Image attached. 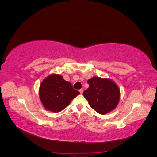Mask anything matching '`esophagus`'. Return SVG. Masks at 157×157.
<instances>
[{"label": "esophagus", "mask_w": 157, "mask_h": 157, "mask_svg": "<svg viewBox=\"0 0 157 157\" xmlns=\"http://www.w3.org/2000/svg\"><path fill=\"white\" fill-rule=\"evenodd\" d=\"M79 92H80V94H82L83 93V92H84V90H83L82 88H81V89H80V90H79Z\"/></svg>", "instance_id": "esophagus-1"}]
</instances>
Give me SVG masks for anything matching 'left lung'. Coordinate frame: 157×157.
I'll return each mask as SVG.
<instances>
[{
    "label": "left lung",
    "instance_id": "obj_1",
    "mask_svg": "<svg viewBox=\"0 0 157 157\" xmlns=\"http://www.w3.org/2000/svg\"><path fill=\"white\" fill-rule=\"evenodd\" d=\"M89 88L84 97L90 106L99 114L105 115L116 108L120 100V89L111 79L94 77L88 80Z\"/></svg>",
    "mask_w": 157,
    "mask_h": 157
}]
</instances>
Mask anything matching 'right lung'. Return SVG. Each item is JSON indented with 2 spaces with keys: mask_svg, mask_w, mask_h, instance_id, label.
<instances>
[{
  "mask_svg": "<svg viewBox=\"0 0 157 157\" xmlns=\"http://www.w3.org/2000/svg\"><path fill=\"white\" fill-rule=\"evenodd\" d=\"M79 94L69 82L58 74H51L45 78L39 88V98L42 105L47 111L54 113L63 110Z\"/></svg>",
  "mask_w": 157,
  "mask_h": 157,
  "instance_id": "add662e5",
  "label": "right lung"
}]
</instances>
